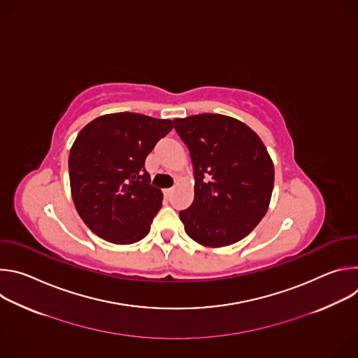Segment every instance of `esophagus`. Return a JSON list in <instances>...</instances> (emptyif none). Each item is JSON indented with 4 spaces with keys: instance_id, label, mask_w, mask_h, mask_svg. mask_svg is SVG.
Instances as JSON below:
<instances>
[{
    "instance_id": "obj_1",
    "label": "esophagus",
    "mask_w": 358,
    "mask_h": 358,
    "mask_svg": "<svg viewBox=\"0 0 358 358\" xmlns=\"http://www.w3.org/2000/svg\"><path fill=\"white\" fill-rule=\"evenodd\" d=\"M171 192H173V188H164V189H163V194H164L166 198H170Z\"/></svg>"
}]
</instances>
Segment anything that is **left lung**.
<instances>
[{"label":"left lung","mask_w":358,"mask_h":358,"mask_svg":"<svg viewBox=\"0 0 358 358\" xmlns=\"http://www.w3.org/2000/svg\"><path fill=\"white\" fill-rule=\"evenodd\" d=\"M189 151L194 201L180 211L187 235L220 248L245 238L268 211L275 169L262 140L242 122L203 113L174 119Z\"/></svg>","instance_id":"1"}]
</instances>
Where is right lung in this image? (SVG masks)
I'll list each match as a JSON object with an SVG mask.
<instances>
[{
  "mask_svg": "<svg viewBox=\"0 0 358 358\" xmlns=\"http://www.w3.org/2000/svg\"><path fill=\"white\" fill-rule=\"evenodd\" d=\"M174 127L138 113L100 116L78 134L69 152L72 198L83 222L101 239L129 245L143 239L162 208L145 157Z\"/></svg>",
  "mask_w": 358,
  "mask_h": 358,
  "instance_id": "add662e5",
  "label": "right lung"
}]
</instances>
